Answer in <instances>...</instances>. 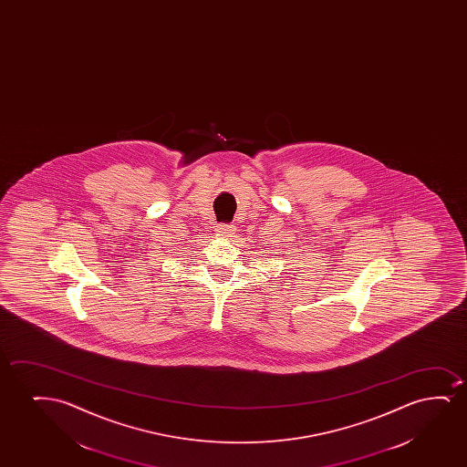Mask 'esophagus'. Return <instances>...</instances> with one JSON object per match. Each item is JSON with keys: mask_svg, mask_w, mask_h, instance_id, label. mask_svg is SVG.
<instances>
[{"mask_svg": "<svg viewBox=\"0 0 467 467\" xmlns=\"http://www.w3.org/2000/svg\"><path fill=\"white\" fill-rule=\"evenodd\" d=\"M215 231H217L218 236L231 237L234 234L236 226H234V224H218Z\"/></svg>", "mask_w": 467, "mask_h": 467, "instance_id": "34e87169", "label": "esophagus"}]
</instances>
